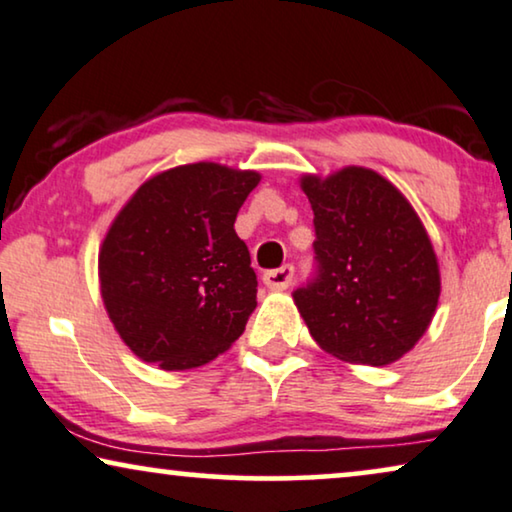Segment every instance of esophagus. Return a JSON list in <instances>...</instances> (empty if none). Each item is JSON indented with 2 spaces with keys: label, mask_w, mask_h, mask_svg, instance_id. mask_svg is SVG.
Here are the masks:
<instances>
[{
  "label": "esophagus",
  "mask_w": 512,
  "mask_h": 512,
  "mask_svg": "<svg viewBox=\"0 0 512 512\" xmlns=\"http://www.w3.org/2000/svg\"><path fill=\"white\" fill-rule=\"evenodd\" d=\"M292 278H294V266L292 264H285L280 266V269H271L264 273V285L269 287V290H287V287L292 285Z\"/></svg>",
  "instance_id": "obj_1"
}]
</instances>
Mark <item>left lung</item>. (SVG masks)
<instances>
[{
	"instance_id": "8db88e82",
	"label": "left lung",
	"mask_w": 512,
	"mask_h": 512,
	"mask_svg": "<svg viewBox=\"0 0 512 512\" xmlns=\"http://www.w3.org/2000/svg\"><path fill=\"white\" fill-rule=\"evenodd\" d=\"M313 208L315 269L292 292L315 343L345 362L383 366L427 331L441 294L434 248L403 194L348 167L301 181Z\"/></svg>"
}]
</instances>
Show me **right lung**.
I'll list each match as a JSON object with an SVG mask.
<instances>
[{"label": "right lung", "mask_w": 512, "mask_h": 512, "mask_svg": "<svg viewBox=\"0 0 512 512\" xmlns=\"http://www.w3.org/2000/svg\"><path fill=\"white\" fill-rule=\"evenodd\" d=\"M255 171L185 164L143 183L106 234L99 280L109 318L134 355L194 369L243 334L257 306L236 213Z\"/></svg>", "instance_id": "add662e5"}]
</instances>
